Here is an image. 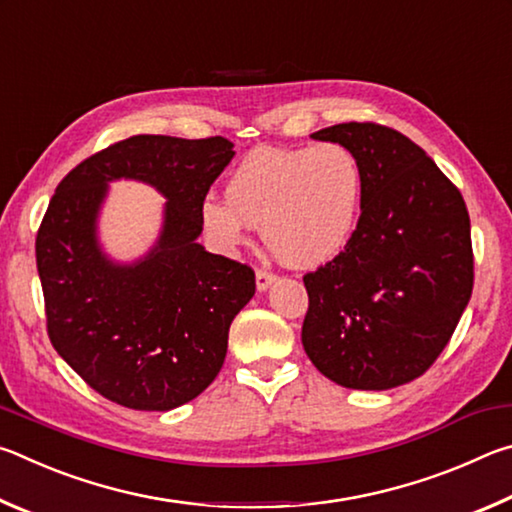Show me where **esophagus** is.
Masks as SVG:
<instances>
[{
    "mask_svg": "<svg viewBox=\"0 0 512 512\" xmlns=\"http://www.w3.org/2000/svg\"><path fill=\"white\" fill-rule=\"evenodd\" d=\"M275 282V275L271 271H266V268H259L255 273V284H257V291H266L271 284Z\"/></svg>",
    "mask_w": 512,
    "mask_h": 512,
    "instance_id": "esophagus-1",
    "label": "esophagus"
}]
</instances>
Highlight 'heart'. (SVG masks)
<instances>
[{
    "label": "heart",
    "instance_id": "heart-1",
    "mask_svg": "<svg viewBox=\"0 0 512 512\" xmlns=\"http://www.w3.org/2000/svg\"><path fill=\"white\" fill-rule=\"evenodd\" d=\"M361 201L363 173L345 146L257 149L232 171L225 201L205 198L201 221L223 250L246 244L253 225L282 264L314 268L348 246Z\"/></svg>",
    "mask_w": 512,
    "mask_h": 512
}]
</instances>
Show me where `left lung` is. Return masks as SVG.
<instances>
[{
	"instance_id": "8db88e82",
	"label": "left lung",
	"mask_w": 512,
	"mask_h": 512,
	"mask_svg": "<svg viewBox=\"0 0 512 512\" xmlns=\"http://www.w3.org/2000/svg\"><path fill=\"white\" fill-rule=\"evenodd\" d=\"M357 158L361 216L343 253L305 275L302 345L334 384L388 391L427 372L472 296L470 214L409 137L379 124L311 135Z\"/></svg>"
}]
</instances>
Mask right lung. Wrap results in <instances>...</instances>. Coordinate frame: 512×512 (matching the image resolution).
I'll use <instances>...</instances> for the list:
<instances>
[{
  "mask_svg": "<svg viewBox=\"0 0 512 512\" xmlns=\"http://www.w3.org/2000/svg\"><path fill=\"white\" fill-rule=\"evenodd\" d=\"M225 137L135 135L60 180L36 237L51 345L85 384L135 411H171L201 395L225 361L235 316L255 296L246 264L198 244L201 205L235 158ZM115 179L168 198L154 248L115 263L98 214Z\"/></svg>",
  "mask_w": 512,
  "mask_h": 512,
  "instance_id": "1",
  "label": "right lung"
}]
</instances>
